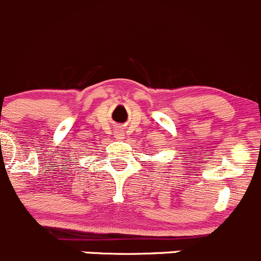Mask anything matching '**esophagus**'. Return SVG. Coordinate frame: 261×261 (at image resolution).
Listing matches in <instances>:
<instances>
[{
    "label": "esophagus",
    "mask_w": 261,
    "mask_h": 261,
    "mask_svg": "<svg viewBox=\"0 0 261 261\" xmlns=\"http://www.w3.org/2000/svg\"><path fill=\"white\" fill-rule=\"evenodd\" d=\"M123 136L125 135H123V133H121V131H117V133H116V138H117L118 140H123V139H125Z\"/></svg>",
    "instance_id": "obj_1"
}]
</instances>
